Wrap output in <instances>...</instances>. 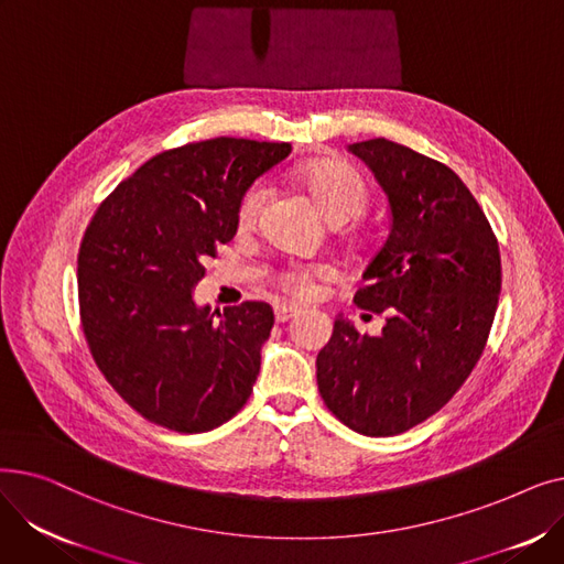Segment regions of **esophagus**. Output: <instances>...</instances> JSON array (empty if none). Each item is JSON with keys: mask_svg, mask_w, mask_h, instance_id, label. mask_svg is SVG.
Wrapping results in <instances>:
<instances>
[{"mask_svg": "<svg viewBox=\"0 0 564 564\" xmlns=\"http://www.w3.org/2000/svg\"><path fill=\"white\" fill-rule=\"evenodd\" d=\"M300 308L297 306H292V304H285V302H276L274 304V317H276V322H285V319H290L294 313H297Z\"/></svg>", "mask_w": 564, "mask_h": 564, "instance_id": "34e87169", "label": "esophagus"}]
</instances>
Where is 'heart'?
<instances>
[{
    "mask_svg": "<svg viewBox=\"0 0 564 564\" xmlns=\"http://www.w3.org/2000/svg\"><path fill=\"white\" fill-rule=\"evenodd\" d=\"M302 185L319 207V213L334 224H345L354 217H359L370 200L368 183L364 175L340 160H313L302 171ZM267 185L251 183L235 207V219L240 228H251L258 221V215L267 200ZM332 267L324 262H288L276 274V283L285 290L290 297L306 300L313 294L315 283L327 279Z\"/></svg>",
    "mask_w": 564,
    "mask_h": 564,
    "instance_id": "heart-1",
    "label": "heart"
}]
</instances>
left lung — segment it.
I'll return each instance as SVG.
<instances>
[{"label": "left lung", "instance_id": "obj_1", "mask_svg": "<svg viewBox=\"0 0 564 564\" xmlns=\"http://www.w3.org/2000/svg\"><path fill=\"white\" fill-rule=\"evenodd\" d=\"M349 151L372 169L393 213L389 240L354 294L387 324L361 336L338 317L317 354V389L349 430L395 436L446 406L480 361L498 308L500 251L476 196L446 164L389 139Z\"/></svg>", "mask_w": 564, "mask_h": 564}]
</instances>
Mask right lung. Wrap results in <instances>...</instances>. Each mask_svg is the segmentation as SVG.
I'll return each instance as SVG.
<instances>
[{
  "instance_id": "add662e5",
  "label": "right lung",
  "mask_w": 564,
  "mask_h": 564,
  "mask_svg": "<svg viewBox=\"0 0 564 564\" xmlns=\"http://www.w3.org/2000/svg\"><path fill=\"white\" fill-rule=\"evenodd\" d=\"M290 143L219 137L148 160L88 221L77 253L88 351L145 421L198 434L240 411L260 372L272 306L198 308L192 288L237 230L235 207Z\"/></svg>"
}]
</instances>
